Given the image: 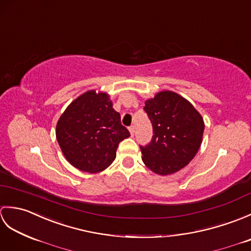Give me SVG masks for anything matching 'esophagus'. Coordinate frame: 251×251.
<instances>
[{"instance_id":"1","label":"esophagus","mask_w":251,"mask_h":251,"mask_svg":"<svg viewBox=\"0 0 251 251\" xmlns=\"http://www.w3.org/2000/svg\"><path fill=\"white\" fill-rule=\"evenodd\" d=\"M129 131H130V135L134 136V134H135V126L134 125L129 126Z\"/></svg>"}]
</instances>
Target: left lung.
<instances>
[{"instance_id": "1", "label": "left lung", "mask_w": 251, "mask_h": 251, "mask_svg": "<svg viewBox=\"0 0 251 251\" xmlns=\"http://www.w3.org/2000/svg\"><path fill=\"white\" fill-rule=\"evenodd\" d=\"M153 127L151 141L140 146L142 161L152 172L170 175L183 168L199 151L204 121L188 100L174 92H161L146 101Z\"/></svg>"}]
</instances>
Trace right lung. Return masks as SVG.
I'll return each mask as SVG.
<instances>
[{"instance_id": "add662e5", "label": "right lung", "mask_w": 251, "mask_h": 251, "mask_svg": "<svg viewBox=\"0 0 251 251\" xmlns=\"http://www.w3.org/2000/svg\"><path fill=\"white\" fill-rule=\"evenodd\" d=\"M104 93L90 90L63 112L56 137L63 155L74 167L98 173L114 161L119 143L130 136Z\"/></svg>"}]
</instances>
